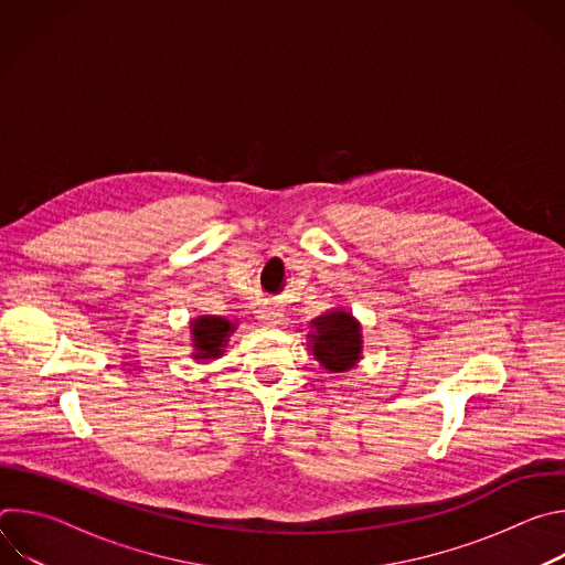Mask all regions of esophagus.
<instances>
[{
	"label": "esophagus",
	"instance_id": "34e87169",
	"mask_svg": "<svg viewBox=\"0 0 565 565\" xmlns=\"http://www.w3.org/2000/svg\"><path fill=\"white\" fill-rule=\"evenodd\" d=\"M259 317L266 321V324H275V327L284 324V321H286V317H284V312L279 308H264Z\"/></svg>",
	"mask_w": 565,
	"mask_h": 565
}]
</instances>
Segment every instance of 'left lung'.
Returning <instances> with one entry per match:
<instances>
[{
  "mask_svg": "<svg viewBox=\"0 0 565 565\" xmlns=\"http://www.w3.org/2000/svg\"><path fill=\"white\" fill-rule=\"evenodd\" d=\"M306 340L312 358L329 373H347L362 360V324L342 306L310 319Z\"/></svg>",
  "mask_w": 565,
  "mask_h": 565,
  "instance_id": "1",
  "label": "left lung"
}]
</instances>
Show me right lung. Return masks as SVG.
I'll return each mask as SVG.
<instances>
[{
    "mask_svg": "<svg viewBox=\"0 0 565 565\" xmlns=\"http://www.w3.org/2000/svg\"><path fill=\"white\" fill-rule=\"evenodd\" d=\"M236 331V321L223 315H196L190 321L192 353L190 358L196 362H212L225 353L230 335Z\"/></svg>",
    "mask_w": 565,
    "mask_h": 565,
    "instance_id": "obj_1",
    "label": "right lung"
}]
</instances>
